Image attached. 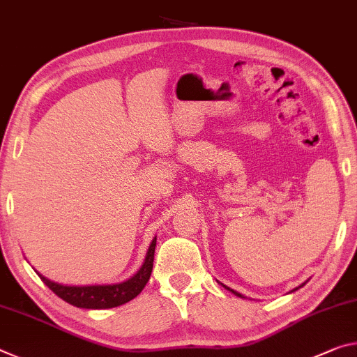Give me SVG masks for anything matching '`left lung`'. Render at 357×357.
Here are the masks:
<instances>
[{"label":"left lung","instance_id":"1","mask_svg":"<svg viewBox=\"0 0 357 357\" xmlns=\"http://www.w3.org/2000/svg\"><path fill=\"white\" fill-rule=\"evenodd\" d=\"M305 283H307V282H305ZM305 283H302L301 286H297V288H294L293 291H289V293H294V291H297V289H299V288H302V286H303V284H305ZM221 284H223V283H221ZM223 286H225V284H223ZM225 288H226L227 291H231V293H232V294H236L237 297H242V299H247V297H245V296H243V294H241V293H237V291H234V289H231V288H227V286H225Z\"/></svg>","mask_w":357,"mask_h":357}]
</instances>
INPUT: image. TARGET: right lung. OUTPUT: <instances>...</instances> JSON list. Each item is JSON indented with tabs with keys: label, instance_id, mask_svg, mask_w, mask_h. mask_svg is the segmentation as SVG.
<instances>
[{
	"label": "right lung",
	"instance_id": "1",
	"mask_svg": "<svg viewBox=\"0 0 357 357\" xmlns=\"http://www.w3.org/2000/svg\"><path fill=\"white\" fill-rule=\"evenodd\" d=\"M155 247L156 237H153L150 247L145 255V259L139 271L131 275L125 282L110 283V284H63L54 282V280L44 277L43 273L34 271L39 278L54 291V293L61 297L64 302L71 303L77 308H90V310H104V308H114L123 303L132 301L134 297L140 294V291L145 288V284L150 280L151 268H153V258H155Z\"/></svg>",
	"mask_w": 357,
	"mask_h": 357
}]
</instances>
